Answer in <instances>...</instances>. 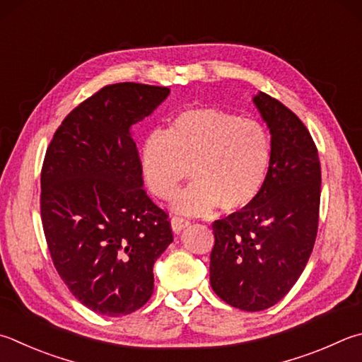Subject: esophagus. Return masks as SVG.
Segmentation results:
<instances>
[{"label":"esophagus","mask_w":362,"mask_h":362,"mask_svg":"<svg viewBox=\"0 0 362 362\" xmlns=\"http://www.w3.org/2000/svg\"><path fill=\"white\" fill-rule=\"evenodd\" d=\"M189 225V221L187 218H182V216H173L170 218V226H173L174 233H180L182 229H185Z\"/></svg>","instance_id":"1"}]
</instances>
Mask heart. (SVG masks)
Returning a JSON list of instances; mask_svg holds the SVG:
<instances>
[{"instance_id": "1", "label": "heart", "mask_w": 362, "mask_h": 362, "mask_svg": "<svg viewBox=\"0 0 362 362\" xmlns=\"http://www.w3.org/2000/svg\"><path fill=\"white\" fill-rule=\"evenodd\" d=\"M271 139L261 123L216 107L182 110L168 128L142 142L141 169L147 187L170 199L192 169L193 183L175 201L179 212L207 214L247 207L264 185Z\"/></svg>"}]
</instances>
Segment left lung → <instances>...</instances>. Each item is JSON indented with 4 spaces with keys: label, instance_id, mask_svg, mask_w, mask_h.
I'll return each mask as SVG.
<instances>
[{
    "label": "left lung",
    "instance_id": "left-lung-1",
    "mask_svg": "<svg viewBox=\"0 0 362 362\" xmlns=\"http://www.w3.org/2000/svg\"><path fill=\"white\" fill-rule=\"evenodd\" d=\"M271 131V166L247 207L212 223L210 285L226 304L259 312L277 304L307 266L320 218L321 168L305 124L279 100L253 98Z\"/></svg>",
    "mask_w": 362,
    "mask_h": 362
}]
</instances>
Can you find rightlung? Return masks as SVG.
<instances>
[{
    "label": "right lung",
    "instance_id": "add662e5",
    "mask_svg": "<svg viewBox=\"0 0 362 362\" xmlns=\"http://www.w3.org/2000/svg\"><path fill=\"white\" fill-rule=\"evenodd\" d=\"M168 87L106 85L55 131L41 170V218L54 266L77 300L122 317L153 294V264L173 242L169 215L144 189L131 127Z\"/></svg>",
    "mask_w": 362,
    "mask_h": 362
}]
</instances>
